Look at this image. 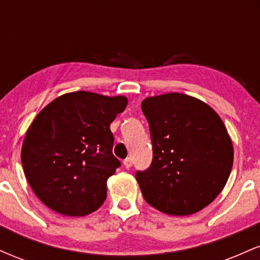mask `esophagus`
<instances>
[{"mask_svg":"<svg viewBox=\"0 0 260 260\" xmlns=\"http://www.w3.org/2000/svg\"><path fill=\"white\" fill-rule=\"evenodd\" d=\"M123 166L126 169H129L131 166H132V159L131 157H127V159L123 160Z\"/></svg>","mask_w":260,"mask_h":260,"instance_id":"34e87169","label":"esophagus"}]
</instances>
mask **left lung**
Returning <instances> with one entry per match:
<instances>
[{
	"instance_id": "8db88e82",
	"label": "left lung",
	"mask_w": 260,
	"mask_h": 260,
	"mask_svg": "<svg viewBox=\"0 0 260 260\" xmlns=\"http://www.w3.org/2000/svg\"><path fill=\"white\" fill-rule=\"evenodd\" d=\"M142 111L153 143V162L136 178L147 203L161 213L201 211L225 187L234 145L220 116L204 101L168 92L145 98Z\"/></svg>"
}]
</instances>
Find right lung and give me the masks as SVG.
Returning <instances> with one entry per match:
<instances>
[{"label": "right lung", "mask_w": 260, "mask_h": 260, "mask_svg": "<svg viewBox=\"0 0 260 260\" xmlns=\"http://www.w3.org/2000/svg\"><path fill=\"white\" fill-rule=\"evenodd\" d=\"M127 104L123 95L80 90L56 98L38 113L20 159L31 189L46 207L84 216L103 205L106 182L121 165L112 154L110 124Z\"/></svg>", "instance_id": "1"}]
</instances>
